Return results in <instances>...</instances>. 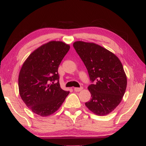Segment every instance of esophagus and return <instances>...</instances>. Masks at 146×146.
I'll return each mask as SVG.
<instances>
[{
	"instance_id": "esophagus-1",
	"label": "esophagus",
	"mask_w": 146,
	"mask_h": 146,
	"mask_svg": "<svg viewBox=\"0 0 146 146\" xmlns=\"http://www.w3.org/2000/svg\"><path fill=\"white\" fill-rule=\"evenodd\" d=\"M83 88L82 87H80V88H74V90H75V91H77V92H78V91H80L81 90H82Z\"/></svg>"
}]
</instances>
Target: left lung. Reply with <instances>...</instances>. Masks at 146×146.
I'll use <instances>...</instances> for the list:
<instances>
[{
  "mask_svg": "<svg viewBox=\"0 0 146 146\" xmlns=\"http://www.w3.org/2000/svg\"><path fill=\"white\" fill-rule=\"evenodd\" d=\"M73 47L93 83L88 86L91 98L86 106L97 115L109 114L120 103L126 90L122 63L115 54L95 43L76 41Z\"/></svg>",
  "mask_w": 146,
  "mask_h": 146,
  "instance_id": "obj_1",
  "label": "left lung"
}]
</instances>
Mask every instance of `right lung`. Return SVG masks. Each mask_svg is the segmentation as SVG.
Wrapping results in <instances>:
<instances>
[{"mask_svg":"<svg viewBox=\"0 0 146 146\" xmlns=\"http://www.w3.org/2000/svg\"><path fill=\"white\" fill-rule=\"evenodd\" d=\"M70 45L50 41L35 49L24 62L19 76L22 100L35 114L47 117L58 110L70 93L61 89L58 66Z\"/></svg>","mask_w":146,"mask_h":146,"instance_id":"add662e5","label":"right lung"}]
</instances>
